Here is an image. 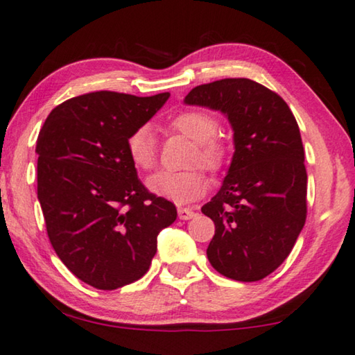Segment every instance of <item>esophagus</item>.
I'll return each instance as SVG.
<instances>
[{"mask_svg":"<svg viewBox=\"0 0 355 355\" xmlns=\"http://www.w3.org/2000/svg\"><path fill=\"white\" fill-rule=\"evenodd\" d=\"M178 214H179V219H181V220H189L195 216V211L189 209V208H178Z\"/></svg>","mask_w":355,"mask_h":355,"instance_id":"1","label":"esophagus"}]
</instances>
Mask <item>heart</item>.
<instances>
[{
  "label": "heart",
  "mask_w": 355,
  "mask_h": 355,
  "mask_svg": "<svg viewBox=\"0 0 355 355\" xmlns=\"http://www.w3.org/2000/svg\"><path fill=\"white\" fill-rule=\"evenodd\" d=\"M165 128L193 143L189 165L201 166L211 173L220 171L227 163L228 147L216 135L219 122L205 109H184L166 119ZM125 150L132 165L138 170L149 171L157 165L159 149L150 128L136 127L125 138ZM147 189L179 206L190 205L208 193L209 182L200 171H159L147 179Z\"/></svg>",
  "instance_id": "heart-1"
}]
</instances>
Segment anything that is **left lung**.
Here are the masks:
<instances>
[{
    "label": "left lung",
    "mask_w": 355,
    "mask_h": 355,
    "mask_svg": "<svg viewBox=\"0 0 355 355\" xmlns=\"http://www.w3.org/2000/svg\"><path fill=\"white\" fill-rule=\"evenodd\" d=\"M187 105L217 109L233 127L234 154L201 212L216 225L208 259L220 275L254 282L287 259L306 220L308 174L298 123L282 98L246 78L190 90Z\"/></svg>",
    "instance_id": "left-lung-1"
}]
</instances>
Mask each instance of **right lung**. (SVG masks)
<instances>
[{
  "label": "right lung",
  "instance_id": "1",
  "mask_svg": "<svg viewBox=\"0 0 355 355\" xmlns=\"http://www.w3.org/2000/svg\"><path fill=\"white\" fill-rule=\"evenodd\" d=\"M170 94L92 92L49 114L36 141L37 200L52 248L76 277L114 291L143 277L176 206L147 190L125 138Z\"/></svg>",
  "mask_w": 355,
  "mask_h": 355
}]
</instances>
